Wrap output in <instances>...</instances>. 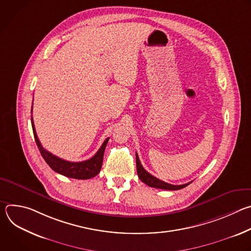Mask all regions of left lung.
<instances>
[{"label":"left lung","mask_w":251,"mask_h":251,"mask_svg":"<svg viewBox=\"0 0 251 251\" xmlns=\"http://www.w3.org/2000/svg\"><path fill=\"white\" fill-rule=\"evenodd\" d=\"M136 167H137V174H138L139 178L143 183H145L149 187L156 188V189H162V190L176 191V190L184 189L185 187L190 185V183L185 184V185H171V184H168V183H165V182L159 180V178L152 176L144 168H143L137 153H136Z\"/></svg>","instance_id":"left-lung-1"}]
</instances>
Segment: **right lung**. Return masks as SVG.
Instances as JSON below:
<instances>
[{
	"label": "right lung",
	"mask_w": 251,
	"mask_h": 251,
	"mask_svg": "<svg viewBox=\"0 0 251 251\" xmlns=\"http://www.w3.org/2000/svg\"><path fill=\"white\" fill-rule=\"evenodd\" d=\"M31 112H32V108H31ZM31 126H32L35 143H37L38 148H39L43 158L54 172H56L60 175H63L65 176H68V177L77 178V180H87V178H91V177L95 176L96 175H98V173L100 172L101 167H102L104 151H105L107 143H108L109 138H107L103 142L102 146L97 151V153L89 160L82 161V162H69V161L60 159V158L56 157L55 155H52L51 153L47 151L42 146L41 142L38 138L37 132H35L32 117H31Z\"/></svg>",
	"instance_id": "add662e5"
}]
</instances>
